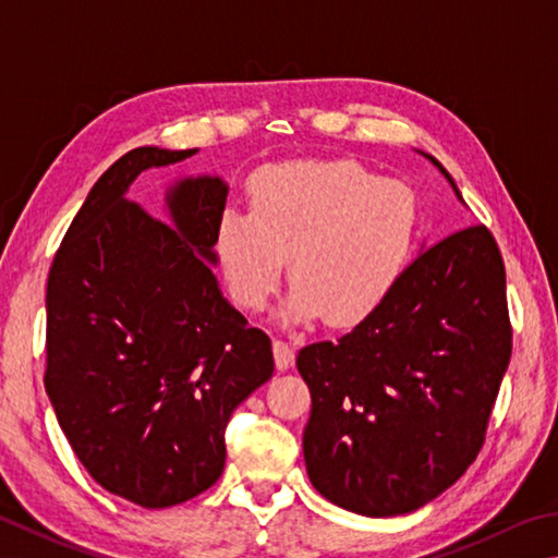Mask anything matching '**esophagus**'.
Segmentation results:
<instances>
[{"label":"esophagus","instance_id":"esophagus-1","mask_svg":"<svg viewBox=\"0 0 558 558\" xmlns=\"http://www.w3.org/2000/svg\"><path fill=\"white\" fill-rule=\"evenodd\" d=\"M272 353H276L278 371H288L292 366V361H295V351H292L290 343L282 339H272Z\"/></svg>","mask_w":558,"mask_h":558}]
</instances>
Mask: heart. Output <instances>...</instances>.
Returning a JSON list of instances; mask_svg holds the SVG:
<instances>
[{"mask_svg": "<svg viewBox=\"0 0 558 558\" xmlns=\"http://www.w3.org/2000/svg\"><path fill=\"white\" fill-rule=\"evenodd\" d=\"M420 202L400 180H378L349 158L288 160L251 180V211H221L215 253L229 295L256 312L290 256L280 322L327 317L353 327L398 288L420 239Z\"/></svg>", "mask_w": 558, "mask_h": 558, "instance_id": "b5f03b06", "label": "heart"}]
</instances>
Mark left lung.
<instances>
[{
    "label": "left lung",
    "instance_id": "8db88e82",
    "mask_svg": "<svg viewBox=\"0 0 558 558\" xmlns=\"http://www.w3.org/2000/svg\"><path fill=\"white\" fill-rule=\"evenodd\" d=\"M417 154L465 205L447 168ZM510 351L490 231L469 227L420 251L371 317L298 353L312 395L302 451L314 488L366 518L424 508L478 456Z\"/></svg>",
    "mask_w": 558,
    "mask_h": 558
}]
</instances>
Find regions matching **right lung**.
Instances as JSON below:
<instances>
[{"label": "right lung", "mask_w": 558, "mask_h": 558, "mask_svg": "<svg viewBox=\"0 0 558 558\" xmlns=\"http://www.w3.org/2000/svg\"><path fill=\"white\" fill-rule=\"evenodd\" d=\"M192 150L144 146L89 190L50 266L46 392L80 463L141 508L205 493L225 471V427L272 376V347L221 295L215 234L229 185L187 175L160 221L126 197Z\"/></svg>", "instance_id": "right-lung-1"}]
</instances>
